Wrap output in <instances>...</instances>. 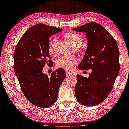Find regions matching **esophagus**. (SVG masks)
<instances>
[{"label": "esophagus", "mask_w": 129, "mask_h": 129, "mask_svg": "<svg viewBox=\"0 0 129 129\" xmlns=\"http://www.w3.org/2000/svg\"><path fill=\"white\" fill-rule=\"evenodd\" d=\"M66 76L67 77H69L71 75V74L69 72H66Z\"/></svg>", "instance_id": "34e87169"}]
</instances>
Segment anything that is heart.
Segmentation results:
<instances>
[{"label":"heart","instance_id":"b5f03b06","mask_svg":"<svg viewBox=\"0 0 129 129\" xmlns=\"http://www.w3.org/2000/svg\"><path fill=\"white\" fill-rule=\"evenodd\" d=\"M64 38L69 42V44L74 48H79L82 43V38L79 34L76 33H68L64 35ZM56 38H53L50 41L48 44V50L51 54L54 53L55 49ZM79 60L76 57H69V56H62L56 61V66L57 68L62 69L66 71H70Z\"/></svg>","mask_w":129,"mask_h":129}]
</instances>
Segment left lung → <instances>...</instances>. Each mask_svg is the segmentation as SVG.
I'll return each mask as SVG.
<instances>
[{
  "label": "left lung",
  "instance_id": "1",
  "mask_svg": "<svg viewBox=\"0 0 129 129\" xmlns=\"http://www.w3.org/2000/svg\"><path fill=\"white\" fill-rule=\"evenodd\" d=\"M73 30L85 33L88 44L78 69L91 70L88 78L77 75L76 98L84 106H96L106 100L113 88L120 68L119 48L110 33L96 22Z\"/></svg>",
  "mask_w": 129,
  "mask_h": 129
}]
</instances>
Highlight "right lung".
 I'll list each match as a JSON object with an SVG mask.
<instances>
[{
    "label": "right lung",
    "instance_id": "right-lung-1",
    "mask_svg": "<svg viewBox=\"0 0 129 129\" xmlns=\"http://www.w3.org/2000/svg\"><path fill=\"white\" fill-rule=\"evenodd\" d=\"M62 29L43 23L35 25L19 40L14 52V70L22 92L39 107H50L57 100L60 84L66 78L62 69L48 76L42 72L46 64H52L48 50L51 35Z\"/></svg>",
    "mask_w": 129,
    "mask_h": 129
}]
</instances>
